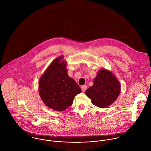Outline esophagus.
<instances>
[{
	"label": "esophagus",
	"mask_w": 151,
	"mask_h": 151,
	"mask_svg": "<svg viewBox=\"0 0 151 151\" xmlns=\"http://www.w3.org/2000/svg\"><path fill=\"white\" fill-rule=\"evenodd\" d=\"M87 88H88V86L86 85H83L81 86V89L83 92H85L87 89Z\"/></svg>",
	"instance_id": "34e87169"
}]
</instances>
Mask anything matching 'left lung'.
Returning a JSON list of instances; mask_svg holds the SVG:
<instances>
[{"label": "left lung", "instance_id": "1", "mask_svg": "<svg viewBox=\"0 0 151 151\" xmlns=\"http://www.w3.org/2000/svg\"><path fill=\"white\" fill-rule=\"evenodd\" d=\"M120 92V83L116 77L112 72L101 69L94 79L93 85L85 91V94L94 105L104 108L114 102Z\"/></svg>", "mask_w": 151, "mask_h": 151}]
</instances>
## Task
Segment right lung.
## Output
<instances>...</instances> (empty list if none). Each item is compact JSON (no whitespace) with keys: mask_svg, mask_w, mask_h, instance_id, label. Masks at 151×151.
Listing matches in <instances>:
<instances>
[{"mask_svg":"<svg viewBox=\"0 0 151 151\" xmlns=\"http://www.w3.org/2000/svg\"><path fill=\"white\" fill-rule=\"evenodd\" d=\"M56 58L41 76L39 92L41 99L49 108L58 111H65L72 105L76 95L81 92L76 82L70 78L66 63Z\"/></svg>","mask_w":151,"mask_h":151,"instance_id":"1","label":"right lung"}]
</instances>
